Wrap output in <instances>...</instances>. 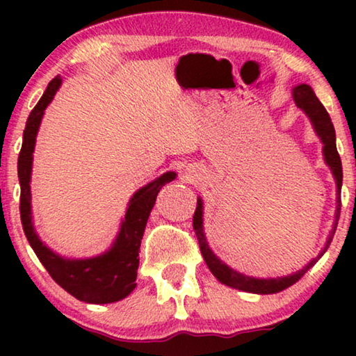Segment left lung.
<instances>
[{
	"label": "left lung",
	"mask_w": 356,
	"mask_h": 356,
	"mask_svg": "<svg viewBox=\"0 0 356 356\" xmlns=\"http://www.w3.org/2000/svg\"><path fill=\"white\" fill-rule=\"evenodd\" d=\"M293 97L296 105L300 108H303L306 111V115L309 116L311 121H313L316 133L319 134L321 140L324 143V155H325V162L332 170L335 181H337V193L340 194V188H342V162H340V155L337 152V145H335V131H334V124L330 121V116L327 113V110L324 108L323 104L318 100V97L314 95V92L311 90L309 86H298L293 90ZM337 213H335V225L332 228V233H330L327 245H325L324 251L327 250L330 241H332V236L335 233V228H337V222L340 217V207H342V201H340V196L337 199ZM193 228L194 233H196L197 241H199V248H201V254L206 261V264L213 275L217 277L222 284H225L228 286H233V289L243 290V291H250V293H261V295H267V293H277V291H282L285 289H289L290 285H293L295 282H298L301 277H303L308 269H311L318 259H313L308 266L303 267V269L295 272V274L286 275V277H277V279H252V277H246L240 274V272L230 269V267L223 264L222 261H218L216 254L209 250V245L204 238V232H202V202L201 199L197 201L196 211H194L193 216ZM323 251V252H324Z\"/></svg>",
	"instance_id": "left-lung-1"
}]
</instances>
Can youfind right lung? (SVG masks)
<instances>
[{
	"label": "right lung",
	"instance_id": "add662e5",
	"mask_svg": "<svg viewBox=\"0 0 356 356\" xmlns=\"http://www.w3.org/2000/svg\"><path fill=\"white\" fill-rule=\"evenodd\" d=\"M60 84V76L50 81L42 99L38 100V104L33 106L31 115H29L26 129H24L22 147L17 159V175L19 183H21L19 211H21L22 228L33 252L40 259L48 274L51 275V279L61 289H65L67 293H71L77 300L86 301V303H113V301L128 296L134 290L139 267V248L145 230V223H147L149 213L152 211L160 188L175 179V173L168 172L162 175V177L149 183L147 186L139 189L134 194L128 211H126L120 235L108 252L99 257H92V259L70 261L63 259V257L48 250L38 240L37 233L33 230L31 216V186H29V183H31L32 152L43 110L51 102Z\"/></svg>",
	"mask_w": 356,
	"mask_h": 356
}]
</instances>
